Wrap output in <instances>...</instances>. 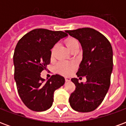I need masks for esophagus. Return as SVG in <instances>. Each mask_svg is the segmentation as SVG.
I'll use <instances>...</instances> for the list:
<instances>
[{
	"label": "esophagus",
	"instance_id": "34e87169",
	"mask_svg": "<svg viewBox=\"0 0 126 126\" xmlns=\"http://www.w3.org/2000/svg\"><path fill=\"white\" fill-rule=\"evenodd\" d=\"M71 80V78H69V77H65V81L66 82H69Z\"/></svg>",
	"mask_w": 126,
	"mask_h": 126
}]
</instances>
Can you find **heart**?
I'll return each mask as SVG.
<instances>
[{"instance_id": "1", "label": "heart", "mask_w": 126, "mask_h": 126, "mask_svg": "<svg viewBox=\"0 0 126 126\" xmlns=\"http://www.w3.org/2000/svg\"><path fill=\"white\" fill-rule=\"evenodd\" d=\"M65 44L67 47L69 49L71 50L74 47L79 46V43L77 40L73 38H69L67 39L65 41ZM55 47H54L51 50V53L53 55L54 51H55ZM75 68V64L74 63H70V62H65V61H61L59 63L57 66V69L59 72L63 75H69L71 71L74 70Z\"/></svg>"}]
</instances>
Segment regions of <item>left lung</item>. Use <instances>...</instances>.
<instances>
[{
	"mask_svg": "<svg viewBox=\"0 0 126 126\" xmlns=\"http://www.w3.org/2000/svg\"><path fill=\"white\" fill-rule=\"evenodd\" d=\"M65 32L82 46V60L77 76L87 79L86 83H79L77 78L71 79L76 90L70 95L69 104L75 111L90 112L103 102L110 86L113 65L112 47L105 36L94 29L84 28Z\"/></svg>",
	"mask_w": 126,
	"mask_h": 126,
	"instance_id": "left-lung-1",
	"label": "left lung"
}]
</instances>
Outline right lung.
Here are the masks:
<instances>
[{"mask_svg": "<svg viewBox=\"0 0 126 126\" xmlns=\"http://www.w3.org/2000/svg\"><path fill=\"white\" fill-rule=\"evenodd\" d=\"M67 36L61 31L35 29L23 36L16 45L14 78L21 99L32 111H44L50 108L54 92L65 84V78L61 75H52L45 81L40 73L50 62V50Z\"/></svg>", "mask_w": 126, "mask_h": 126, "instance_id": "add662e5", "label": "right lung"}]
</instances>
